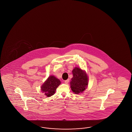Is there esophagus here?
I'll list each match as a JSON object with an SVG mask.
<instances>
[{
  "instance_id": "1",
  "label": "esophagus",
  "mask_w": 132,
  "mask_h": 132,
  "mask_svg": "<svg viewBox=\"0 0 132 132\" xmlns=\"http://www.w3.org/2000/svg\"><path fill=\"white\" fill-rule=\"evenodd\" d=\"M69 79H67V80L65 81V84H67L69 82Z\"/></svg>"
}]
</instances>
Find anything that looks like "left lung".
Instances as JSON below:
<instances>
[{
  "instance_id": "left-lung-1",
  "label": "left lung",
  "mask_w": 132,
  "mask_h": 132,
  "mask_svg": "<svg viewBox=\"0 0 132 132\" xmlns=\"http://www.w3.org/2000/svg\"><path fill=\"white\" fill-rule=\"evenodd\" d=\"M73 77L70 81L71 90L75 94L82 93L87 88L88 77L86 72L76 67L72 71Z\"/></svg>"
}]
</instances>
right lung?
Wrapping results in <instances>:
<instances>
[{
  "label": "right lung",
  "instance_id": "1",
  "mask_svg": "<svg viewBox=\"0 0 132 132\" xmlns=\"http://www.w3.org/2000/svg\"><path fill=\"white\" fill-rule=\"evenodd\" d=\"M60 84L61 81L59 79L53 76H50L41 86L42 92L46 96L50 97L55 94L56 88Z\"/></svg>",
  "mask_w": 132,
  "mask_h": 132
}]
</instances>
